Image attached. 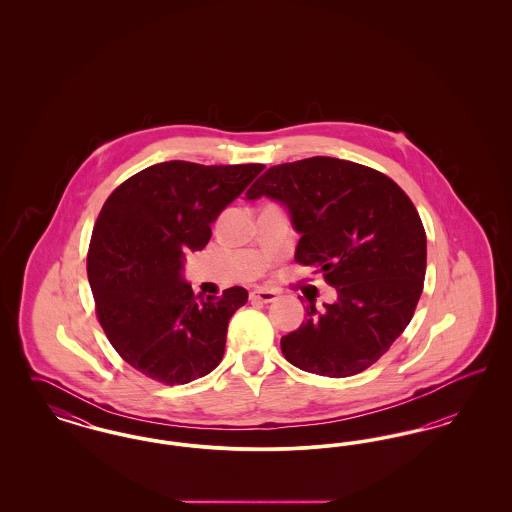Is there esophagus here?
<instances>
[{
  "label": "esophagus",
  "mask_w": 512,
  "mask_h": 512,
  "mask_svg": "<svg viewBox=\"0 0 512 512\" xmlns=\"http://www.w3.org/2000/svg\"><path fill=\"white\" fill-rule=\"evenodd\" d=\"M249 297H251L253 301L270 303V301H274V299H276V292H272V290H265V288H255V290H251Z\"/></svg>",
  "instance_id": "obj_1"
}]
</instances>
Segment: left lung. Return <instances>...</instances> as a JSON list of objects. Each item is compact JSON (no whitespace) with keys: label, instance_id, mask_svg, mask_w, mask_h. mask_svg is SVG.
<instances>
[{"label":"left lung","instance_id":"1","mask_svg":"<svg viewBox=\"0 0 512 512\" xmlns=\"http://www.w3.org/2000/svg\"><path fill=\"white\" fill-rule=\"evenodd\" d=\"M247 199L280 201L301 234L295 261L317 267L338 301L280 340L293 366L345 378L374 365L411 322L424 288L426 232L391 178L365 165L311 157L270 167Z\"/></svg>","mask_w":512,"mask_h":512}]
</instances>
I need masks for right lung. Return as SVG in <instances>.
<instances>
[{
  "instance_id": "obj_1",
  "label": "right lung",
  "mask_w": 512,
  "mask_h": 512,
  "mask_svg": "<svg viewBox=\"0 0 512 512\" xmlns=\"http://www.w3.org/2000/svg\"><path fill=\"white\" fill-rule=\"evenodd\" d=\"M263 169L167 161L130 176L103 203L86 261L96 315L115 351L147 378L188 384L222 361L247 292L194 295L182 280L184 251L207 245L220 211Z\"/></svg>"
}]
</instances>
